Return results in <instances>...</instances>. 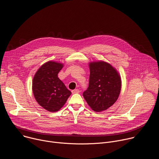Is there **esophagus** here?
<instances>
[{"mask_svg": "<svg viewBox=\"0 0 159 159\" xmlns=\"http://www.w3.org/2000/svg\"><path fill=\"white\" fill-rule=\"evenodd\" d=\"M71 93H72V94L79 93H80V91H79L78 89H74V90H72V91H71Z\"/></svg>", "mask_w": 159, "mask_h": 159, "instance_id": "obj_1", "label": "esophagus"}]
</instances>
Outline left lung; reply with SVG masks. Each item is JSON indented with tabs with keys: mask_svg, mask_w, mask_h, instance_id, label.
Returning <instances> with one entry per match:
<instances>
[{
	"mask_svg": "<svg viewBox=\"0 0 159 159\" xmlns=\"http://www.w3.org/2000/svg\"><path fill=\"white\" fill-rule=\"evenodd\" d=\"M89 87L83 96L89 106L96 111L108 109L118 99L121 79L111 65L104 62L91 63Z\"/></svg>",
	"mask_w": 159,
	"mask_h": 159,
	"instance_id": "obj_1",
	"label": "left lung"
}]
</instances>
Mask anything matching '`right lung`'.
Segmentation results:
<instances>
[{
  "label": "right lung",
  "mask_w": 159,
  "mask_h": 159,
  "mask_svg": "<svg viewBox=\"0 0 159 159\" xmlns=\"http://www.w3.org/2000/svg\"><path fill=\"white\" fill-rule=\"evenodd\" d=\"M63 66L61 63L48 61L40 67L33 79L32 90L36 101L51 112L61 108L71 94L57 77Z\"/></svg>",
  "instance_id": "obj_1"
}]
</instances>
